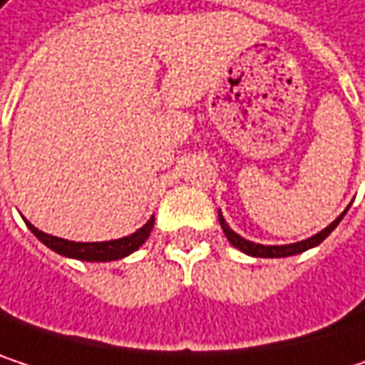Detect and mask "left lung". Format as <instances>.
I'll list each match as a JSON object with an SVG mask.
<instances>
[{"instance_id": "1", "label": "left lung", "mask_w": 365, "mask_h": 365, "mask_svg": "<svg viewBox=\"0 0 365 365\" xmlns=\"http://www.w3.org/2000/svg\"><path fill=\"white\" fill-rule=\"evenodd\" d=\"M344 213H346V209H344V211H342V213H340V215L329 224L328 228H324L322 232H317V235H313V237H309V239H304V241L289 243V245H259V243L247 241V239H243L241 235H237V232L226 224V220H224L222 211H217V215H220V224H222V230H224L226 239L230 241V245H232V247H237V250H241L243 254L254 255V257H287V255L302 254V252H307V250H311V247H317L319 243H324V239H328L329 235H331V230L340 224V220L344 217Z\"/></svg>"}]
</instances>
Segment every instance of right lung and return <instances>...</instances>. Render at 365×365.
I'll return each instance as SVG.
<instances>
[{"instance_id": "1", "label": "right lung", "mask_w": 365, "mask_h": 365, "mask_svg": "<svg viewBox=\"0 0 365 365\" xmlns=\"http://www.w3.org/2000/svg\"><path fill=\"white\" fill-rule=\"evenodd\" d=\"M25 224L46 247H50L56 254L73 257V259H84V262H111V259H122L133 252H137L148 241V237L154 228V215L133 235L115 239V241H101V243H76V241L58 239V237H52V235L37 230L36 226L27 220H25Z\"/></svg>"}]
</instances>
